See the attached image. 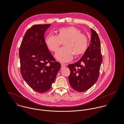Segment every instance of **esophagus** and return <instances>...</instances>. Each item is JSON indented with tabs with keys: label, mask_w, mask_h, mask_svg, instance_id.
<instances>
[{
	"label": "esophagus",
	"mask_w": 124,
	"mask_h": 124,
	"mask_svg": "<svg viewBox=\"0 0 124 124\" xmlns=\"http://www.w3.org/2000/svg\"><path fill=\"white\" fill-rule=\"evenodd\" d=\"M61 66H62V68H63V67H65L66 66H67V65H66V64H63V63H62V64H61Z\"/></svg>",
	"instance_id": "1"
}]
</instances>
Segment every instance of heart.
I'll list each match as a JSON object with an SVG mask.
<instances>
[{
	"label": "heart",
	"mask_w": 124,
	"mask_h": 124,
	"mask_svg": "<svg viewBox=\"0 0 124 124\" xmlns=\"http://www.w3.org/2000/svg\"><path fill=\"white\" fill-rule=\"evenodd\" d=\"M44 41L48 49L53 53L56 52L63 42L64 47L55 55L56 59L62 62L71 61L74 54L77 57L83 55L87 49L88 43L86 36L81 33L79 29L71 26L59 28L56 36L49 34Z\"/></svg>",
	"instance_id": "b5f03b06"
}]
</instances>
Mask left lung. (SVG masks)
<instances>
[{
	"label": "left lung",
	"mask_w": 124,
	"mask_h": 124,
	"mask_svg": "<svg viewBox=\"0 0 124 124\" xmlns=\"http://www.w3.org/2000/svg\"><path fill=\"white\" fill-rule=\"evenodd\" d=\"M91 30V41L86 52L80 60L68 65L70 70L69 83L79 92L87 90L96 82L102 62L99 38L94 30Z\"/></svg>",
	"instance_id": "1"
}]
</instances>
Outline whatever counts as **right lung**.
Instances as JSON below:
<instances>
[{
  "label": "right lung",
  "mask_w": 124,
  "mask_h": 124,
  "mask_svg": "<svg viewBox=\"0 0 124 124\" xmlns=\"http://www.w3.org/2000/svg\"><path fill=\"white\" fill-rule=\"evenodd\" d=\"M51 25H35L28 29L19 50L23 79L33 90L41 93L51 88L61 68L45 43L44 33Z\"/></svg>",
  "instance_id": "1"
}]
</instances>
